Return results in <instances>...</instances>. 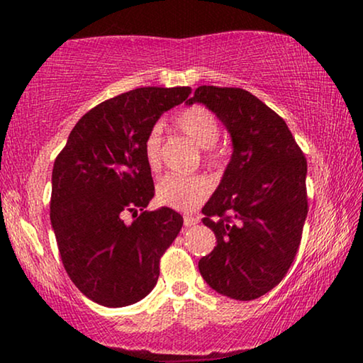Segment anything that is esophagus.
Listing matches in <instances>:
<instances>
[{
  "instance_id": "1",
  "label": "esophagus",
  "mask_w": 363,
  "mask_h": 363,
  "mask_svg": "<svg viewBox=\"0 0 363 363\" xmlns=\"http://www.w3.org/2000/svg\"><path fill=\"white\" fill-rule=\"evenodd\" d=\"M198 223V218H195V216H183V225H185V228H191V226H195Z\"/></svg>"
}]
</instances>
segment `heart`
Masks as SVG:
<instances>
[{
  "label": "heart",
  "mask_w": 363,
  "mask_h": 363,
  "mask_svg": "<svg viewBox=\"0 0 363 363\" xmlns=\"http://www.w3.org/2000/svg\"><path fill=\"white\" fill-rule=\"evenodd\" d=\"M175 125L183 135L201 148H211L220 138V123L216 117L203 106H193L182 111L175 117ZM162 130L153 127L143 142V155L150 170L160 167ZM215 160L216 155H211ZM210 193V182L200 175H165L157 186L158 201L175 210H193Z\"/></svg>",
  "instance_id": "heart-1"
}]
</instances>
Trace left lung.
<instances>
[{
  "label": "left lung",
  "mask_w": 363,
  "mask_h": 363,
  "mask_svg": "<svg viewBox=\"0 0 363 363\" xmlns=\"http://www.w3.org/2000/svg\"><path fill=\"white\" fill-rule=\"evenodd\" d=\"M203 104L223 122L233 153L201 213L216 242L198 262L218 294L236 301L264 296L286 276L307 218V162L286 122L251 92L200 86Z\"/></svg>",
  "instance_id": "8db88e82"
}]
</instances>
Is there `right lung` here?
I'll return each instance as SVG.
<instances>
[{
    "label": "right lung",
    "instance_id": "add662e5",
    "mask_svg": "<svg viewBox=\"0 0 363 363\" xmlns=\"http://www.w3.org/2000/svg\"><path fill=\"white\" fill-rule=\"evenodd\" d=\"M190 87H142L89 111L69 133L52 168L51 225L64 269L89 299L123 307L158 281L160 257L183 218L172 208L143 211L155 195L143 142ZM140 209L132 225L125 212Z\"/></svg>",
    "mask_w": 363,
    "mask_h": 363
}]
</instances>
